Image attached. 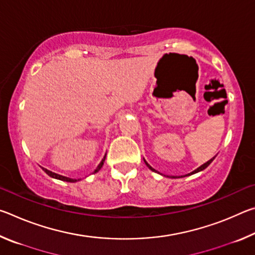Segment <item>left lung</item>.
<instances>
[{
  "label": "left lung",
  "instance_id": "8db88e82",
  "mask_svg": "<svg viewBox=\"0 0 255 255\" xmlns=\"http://www.w3.org/2000/svg\"><path fill=\"white\" fill-rule=\"evenodd\" d=\"M215 157H216V156H215ZM215 157H213V158H211V159H209V161H208V162H207V163H205V164H202V165H201V166H199V167H198V169H197V170H195V171H193V172H191V173H189V174H187V175H190V174H195V173H197V172H200V171H202V170H205V169H206V167H207V166H208V165H209V164H210L211 162H213V159H214ZM145 163H146V165H147V166H148V169H149V170H152V171H155V170L153 169V167H152V166H150V165H149V164H148L147 162H146V161H145ZM155 172H156V171H155ZM173 178H174V176H173Z\"/></svg>",
  "mask_w": 255,
  "mask_h": 255
}]
</instances>
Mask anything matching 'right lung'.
<instances>
[{
  "mask_svg": "<svg viewBox=\"0 0 255 255\" xmlns=\"http://www.w3.org/2000/svg\"><path fill=\"white\" fill-rule=\"evenodd\" d=\"M105 159H106V156L103 157V159L101 161V163L99 164L98 167L96 169V171H94V173H97V172L101 169L102 165H103V163H105ZM44 171L46 172L47 174H48L49 176H51V178H54V179H58V180H62V181H66V182H76V180H75V179H70V178H66V176H63V175L56 174V173H54V172L48 171L47 169H44Z\"/></svg>",
  "mask_w": 255,
  "mask_h": 255,
  "instance_id": "add662e5",
  "label": "right lung"
}]
</instances>
